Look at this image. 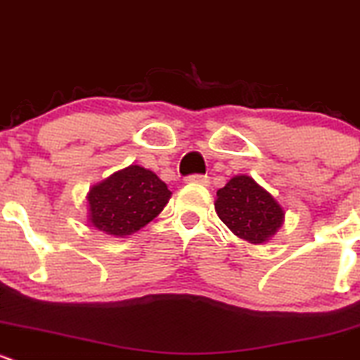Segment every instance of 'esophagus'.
I'll use <instances>...</instances> for the list:
<instances>
[{"instance_id": "esophagus-1", "label": "esophagus", "mask_w": 360, "mask_h": 360, "mask_svg": "<svg viewBox=\"0 0 360 360\" xmlns=\"http://www.w3.org/2000/svg\"><path fill=\"white\" fill-rule=\"evenodd\" d=\"M185 181H188V184H199V185H208L210 184V179L206 175H188Z\"/></svg>"}]
</instances>
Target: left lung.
Listing matches in <instances>:
<instances>
[{"label": "left lung", "mask_w": 360, "mask_h": 360, "mask_svg": "<svg viewBox=\"0 0 360 360\" xmlns=\"http://www.w3.org/2000/svg\"><path fill=\"white\" fill-rule=\"evenodd\" d=\"M219 219L241 240L264 243L283 224V210L276 199L252 176H234L217 191Z\"/></svg>", "instance_id": "8db88e82"}]
</instances>
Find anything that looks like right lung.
<instances>
[{
    "label": "right lung",
    "mask_w": 360,
    "mask_h": 360,
    "mask_svg": "<svg viewBox=\"0 0 360 360\" xmlns=\"http://www.w3.org/2000/svg\"><path fill=\"white\" fill-rule=\"evenodd\" d=\"M169 198L172 191L154 172L133 165L89 191V220L106 234L129 236L154 220Z\"/></svg>",
    "instance_id": "1"
}]
</instances>
